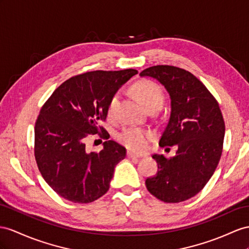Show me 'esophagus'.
<instances>
[{
    "label": "esophagus",
    "mask_w": 249,
    "mask_h": 249,
    "mask_svg": "<svg viewBox=\"0 0 249 249\" xmlns=\"http://www.w3.org/2000/svg\"><path fill=\"white\" fill-rule=\"evenodd\" d=\"M127 158H129V159H135V160H137V159L141 158V156L135 155V154H132V152H127Z\"/></svg>",
    "instance_id": "34e87169"
}]
</instances>
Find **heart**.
I'll use <instances>...</instances> for the list:
<instances>
[{"label":"heart","instance_id":"b5f03b06","mask_svg":"<svg viewBox=\"0 0 249 249\" xmlns=\"http://www.w3.org/2000/svg\"><path fill=\"white\" fill-rule=\"evenodd\" d=\"M135 91L146 108L151 106H162L164 93L162 88L150 81L140 82L135 86ZM120 104V92L114 93L108 103V116L114 117L118 112ZM152 133L148 130L136 126H128L118 135L119 142L131 151H143L148 146Z\"/></svg>","mask_w":249,"mask_h":249}]
</instances>
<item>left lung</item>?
Segmentation results:
<instances>
[{"label": "left lung", "mask_w": 249, "mask_h": 249, "mask_svg": "<svg viewBox=\"0 0 249 249\" xmlns=\"http://www.w3.org/2000/svg\"><path fill=\"white\" fill-rule=\"evenodd\" d=\"M166 88L170 116L160 139L161 147L176 145V156L154 155L156 176L145 181L149 193L166 203H179L203 189L218 166L225 123L218 102L203 83L185 69L157 65L144 69Z\"/></svg>", "instance_id": "1"}]
</instances>
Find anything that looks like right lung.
Returning a JSON list of instances; mask_svg holds the SVG:
<instances>
[{
  "label": "right lung",
  "mask_w": 249,
  "mask_h": 249,
  "mask_svg": "<svg viewBox=\"0 0 249 249\" xmlns=\"http://www.w3.org/2000/svg\"><path fill=\"white\" fill-rule=\"evenodd\" d=\"M136 69L95 70L74 75L55 89L41 108L35 126V157L44 180L73 203H90L109 189L116 165L126 149L100 126L112 95ZM99 133L107 140L98 154L87 153L85 140Z\"/></svg>",
  "instance_id": "add662e5"
}]
</instances>
